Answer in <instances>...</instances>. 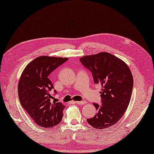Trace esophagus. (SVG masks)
I'll list each match as a JSON object with an SVG mask.
<instances>
[{"label":"esophagus","mask_w":154,"mask_h":154,"mask_svg":"<svg viewBox=\"0 0 154 154\" xmlns=\"http://www.w3.org/2000/svg\"><path fill=\"white\" fill-rule=\"evenodd\" d=\"M75 103L78 104V105H85L86 102V101H76L75 102Z\"/></svg>","instance_id":"1"}]
</instances>
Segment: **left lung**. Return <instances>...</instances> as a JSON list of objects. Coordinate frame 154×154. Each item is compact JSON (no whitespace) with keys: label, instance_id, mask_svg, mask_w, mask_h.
I'll use <instances>...</instances> for the list:
<instances>
[{"label":"left lung","instance_id":"left-lung-1","mask_svg":"<svg viewBox=\"0 0 154 154\" xmlns=\"http://www.w3.org/2000/svg\"><path fill=\"white\" fill-rule=\"evenodd\" d=\"M80 61L91 71L95 84L102 86V105L94 103L97 114L87 122L96 129L109 128L128 107L133 87L131 71L123 60L107 52L84 56Z\"/></svg>","mask_w":154,"mask_h":154}]
</instances>
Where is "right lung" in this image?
<instances>
[{"label": "right lung", "instance_id": "add662e5", "mask_svg": "<svg viewBox=\"0 0 154 154\" xmlns=\"http://www.w3.org/2000/svg\"><path fill=\"white\" fill-rule=\"evenodd\" d=\"M68 59L39 56L26 66L21 75L18 83L19 101L30 117L41 127L51 128L62 120L65 106L59 102L51 101L54 86L49 75Z\"/></svg>", "mask_w": 154, "mask_h": 154}]
</instances>
